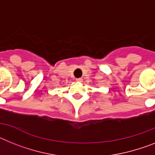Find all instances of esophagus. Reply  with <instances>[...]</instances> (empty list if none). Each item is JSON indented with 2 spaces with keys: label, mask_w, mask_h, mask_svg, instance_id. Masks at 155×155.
Listing matches in <instances>:
<instances>
[{
  "label": "esophagus",
  "mask_w": 155,
  "mask_h": 155,
  "mask_svg": "<svg viewBox=\"0 0 155 155\" xmlns=\"http://www.w3.org/2000/svg\"><path fill=\"white\" fill-rule=\"evenodd\" d=\"M76 82H79V83H81L82 81H83V79L82 78H77V79H76Z\"/></svg>",
  "instance_id": "esophagus-1"
}]
</instances>
